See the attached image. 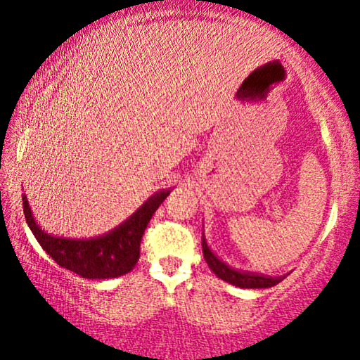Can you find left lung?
<instances>
[{
	"label": "left lung",
	"mask_w": 360,
	"mask_h": 360,
	"mask_svg": "<svg viewBox=\"0 0 360 360\" xmlns=\"http://www.w3.org/2000/svg\"><path fill=\"white\" fill-rule=\"evenodd\" d=\"M201 245H203V255L208 267L213 270L214 275L224 282L231 285H236V287L240 288H269L274 287L282 282L285 277H272V275H264L257 272H248V270H239L231 267L229 264H226L221 260L218 255H216L211 248L206 243L205 233L203 238H201Z\"/></svg>",
	"instance_id": "1"
}]
</instances>
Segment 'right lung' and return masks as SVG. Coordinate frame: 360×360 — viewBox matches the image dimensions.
Wrapping results in <instances>:
<instances>
[{
    "instance_id": "right-lung-1",
    "label": "right lung",
    "mask_w": 360,
    "mask_h": 360,
    "mask_svg": "<svg viewBox=\"0 0 360 360\" xmlns=\"http://www.w3.org/2000/svg\"><path fill=\"white\" fill-rule=\"evenodd\" d=\"M169 193L170 190L155 191L115 229L88 239L46 233L34 218L26 195H22V210L34 238L60 267L83 278H116L134 269L139 260L142 234Z\"/></svg>"
}]
</instances>
